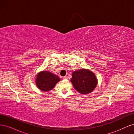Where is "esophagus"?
<instances>
[{"label": "esophagus", "instance_id": "34e87169", "mask_svg": "<svg viewBox=\"0 0 134 134\" xmlns=\"http://www.w3.org/2000/svg\"><path fill=\"white\" fill-rule=\"evenodd\" d=\"M63 78L64 79H68V77H67L66 76H63Z\"/></svg>", "mask_w": 134, "mask_h": 134}]
</instances>
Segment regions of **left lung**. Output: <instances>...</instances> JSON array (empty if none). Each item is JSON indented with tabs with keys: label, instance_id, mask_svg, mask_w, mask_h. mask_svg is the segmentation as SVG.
Returning <instances> with one entry per match:
<instances>
[{
	"label": "left lung",
	"instance_id": "obj_1",
	"mask_svg": "<svg viewBox=\"0 0 134 134\" xmlns=\"http://www.w3.org/2000/svg\"><path fill=\"white\" fill-rule=\"evenodd\" d=\"M70 80L74 88L81 94L91 93L97 85V79L94 74L86 69L72 72Z\"/></svg>",
	"mask_w": 134,
	"mask_h": 134
}]
</instances>
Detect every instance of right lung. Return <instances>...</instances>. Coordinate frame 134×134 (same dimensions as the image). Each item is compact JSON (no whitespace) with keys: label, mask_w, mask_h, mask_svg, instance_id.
Instances as JSON below:
<instances>
[{"label":"right lung","mask_w":134,"mask_h":134,"mask_svg":"<svg viewBox=\"0 0 134 134\" xmlns=\"http://www.w3.org/2000/svg\"><path fill=\"white\" fill-rule=\"evenodd\" d=\"M60 80L58 75L48 71H42L38 72L36 78L37 87L44 92L52 90L56 84Z\"/></svg>","instance_id":"obj_1"}]
</instances>
